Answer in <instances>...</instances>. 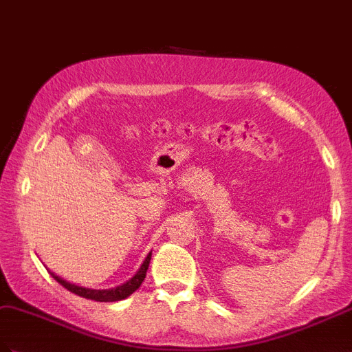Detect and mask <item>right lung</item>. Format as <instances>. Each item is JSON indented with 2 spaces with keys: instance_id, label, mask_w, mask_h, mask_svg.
Segmentation results:
<instances>
[{
  "instance_id": "obj_1",
  "label": "right lung",
  "mask_w": 352,
  "mask_h": 352,
  "mask_svg": "<svg viewBox=\"0 0 352 352\" xmlns=\"http://www.w3.org/2000/svg\"><path fill=\"white\" fill-rule=\"evenodd\" d=\"M151 256H152V251L148 254L146 258H144L143 264L140 265L139 272L135 273V275L130 279L126 280L125 284L119 285L116 288H110V289H91V288H85V287H79V285H74L70 284V282L64 280L63 278L56 276L54 272H50V276H52L56 282H59L64 288H67L70 293H74L80 297L85 298H91V300H96V302H118V300H124L126 297H130L134 291L142 285V282L146 278V272L149 267V263H151Z\"/></svg>"
}]
</instances>
